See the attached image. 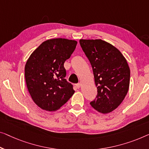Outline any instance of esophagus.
<instances>
[{"mask_svg": "<svg viewBox=\"0 0 149 149\" xmlns=\"http://www.w3.org/2000/svg\"><path fill=\"white\" fill-rule=\"evenodd\" d=\"M80 86H81L80 84H76V87H77V89H79V88H80Z\"/></svg>", "mask_w": 149, "mask_h": 149, "instance_id": "esophagus-1", "label": "esophagus"}]
</instances>
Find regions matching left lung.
Segmentation results:
<instances>
[{
	"label": "left lung",
	"instance_id": "left-lung-1",
	"mask_svg": "<svg viewBox=\"0 0 149 149\" xmlns=\"http://www.w3.org/2000/svg\"><path fill=\"white\" fill-rule=\"evenodd\" d=\"M79 43L92 65L97 87L96 98L91 106L102 114L112 112L123 102L129 88L127 61L116 47L102 39H80Z\"/></svg>",
	"mask_w": 149,
	"mask_h": 149
}]
</instances>
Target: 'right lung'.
Here are the masks:
<instances>
[{"instance_id":"right-lung-1","label":"right lung","mask_w":149,"mask_h":149,"mask_svg":"<svg viewBox=\"0 0 149 149\" xmlns=\"http://www.w3.org/2000/svg\"><path fill=\"white\" fill-rule=\"evenodd\" d=\"M75 40H47L29 57L25 67L26 87L33 102L41 109L54 112L73 96V86L65 79L63 64L74 52Z\"/></svg>"}]
</instances>
